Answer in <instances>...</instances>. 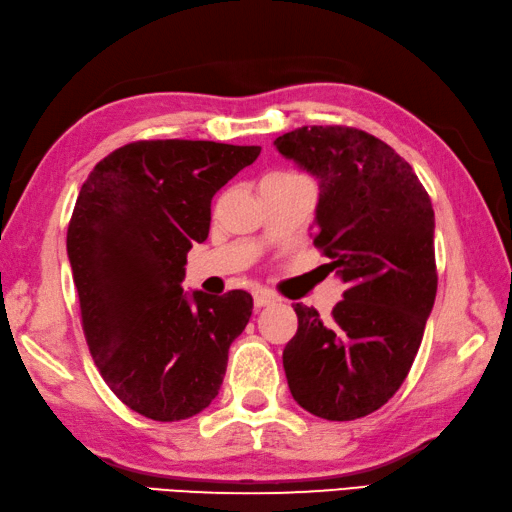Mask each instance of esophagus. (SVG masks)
<instances>
[{
	"instance_id": "34e87169",
	"label": "esophagus",
	"mask_w": 512,
	"mask_h": 512,
	"mask_svg": "<svg viewBox=\"0 0 512 512\" xmlns=\"http://www.w3.org/2000/svg\"><path fill=\"white\" fill-rule=\"evenodd\" d=\"M253 302H255V309H262V306L273 304V302H275V297H273V295H268V293H255Z\"/></svg>"
}]
</instances>
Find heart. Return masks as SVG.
I'll return each mask as SVG.
<instances>
[{
	"instance_id": "1",
	"label": "heart",
	"mask_w": 512,
	"mask_h": 512,
	"mask_svg": "<svg viewBox=\"0 0 512 512\" xmlns=\"http://www.w3.org/2000/svg\"><path fill=\"white\" fill-rule=\"evenodd\" d=\"M286 174H295V172H273V174H268V176H286Z\"/></svg>"
}]
</instances>
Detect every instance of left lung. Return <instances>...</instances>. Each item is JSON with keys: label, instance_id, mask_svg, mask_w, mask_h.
Here are the masks:
<instances>
[{"label": "left lung", "instance_id": "left-lung-1", "mask_svg": "<svg viewBox=\"0 0 512 512\" xmlns=\"http://www.w3.org/2000/svg\"><path fill=\"white\" fill-rule=\"evenodd\" d=\"M275 147L320 181L313 244L347 284L327 320L295 304L288 389L306 412L353 421L398 392L421 347L439 282L432 201L412 165L362 129L300 127Z\"/></svg>", "mask_w": 512, "mask_h": 512}]
</instances>
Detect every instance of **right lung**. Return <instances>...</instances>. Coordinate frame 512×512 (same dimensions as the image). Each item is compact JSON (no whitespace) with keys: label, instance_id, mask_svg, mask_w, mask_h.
Masks as SVG:
<instances>
[{"label":"right lung","instance_id":"right-lung-1","mask_svg":"<svg viewBox=\"0 0 512 512\" xmlns=\"http://www.w3.org/2000/svg\"><path fill=\"white\" fill-rule=\"evenodd\" d=\"M262 147L136 141L82 183L67 230L82 331L100 376L129 410L183 421L212 403L253 297L183 293L194 241L208 239L210 201Z\"/></svg>","mask_w":512,"mask_h":512}]
</instances>
